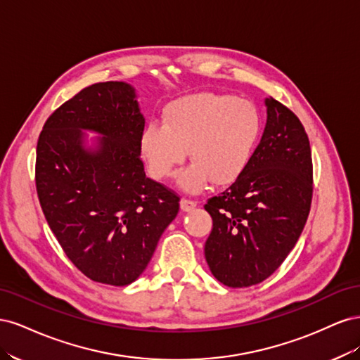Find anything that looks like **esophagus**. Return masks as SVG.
I'll return each mask as SVG.
<instances>
[{
	"label": "esophagus",
	"mask_w": 360,
	"mask_h": 360,
	"mask_svg": "<svg viewBox=\"0 0 360 360\" xmlns=\"http://www.w3.org/2000/svg\"><path fill=\"white\" fill-rule=\"evenodd\" d=\"M197 205H198L197 202L191 201V200H181V201H180V207H181L183 212H192Z\"/></svg>",
	"instance_id": "obj_1"
}]
</instances>
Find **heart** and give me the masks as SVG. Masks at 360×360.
Returning <instances> with one entry per match:
<instances>
[{"instance_id":"obj_1","label":"heart","mask_w":360,"mask_h":360,"mask_svg":"<svg viewBox=\"0 0 360 360\" xmlns=\"http://www.w3.org/2000/svg\"><path fill=\"white\" fill-rule=\"evenodd\" d=\"M261 132L257 106L233 94L195 93L167 105L163 123L151 122L141 134L139 150L150 176L165 180L188 158L193 162L180 179L184 192L231 184L248 169Z\"/></svg>"}]
</instances>
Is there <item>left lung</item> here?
I'll list each match as a JSON object with an SVG mask.
<instances>
[{
    "mask_svg": "<svg viewBox=\"0 0 360 360\" xmlns=\"http://www.w3.org/2000/svg\"><path fill=\"white\" fill-rule=\"evenodd\" d=\"M263 136L248 169L204 209L213 219L204 255L231 288L259 284L282 264L307 224L312 160L307 132L287 106L266 97Z\"/></svg>",
    "mask_w": 360,
    "mask_h": 360,
    "instance_id": "8db88e82",
    "label": "left lung"
}]
</instances>
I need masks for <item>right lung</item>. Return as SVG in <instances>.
Wrapping results in <instances>:
<instances>
[{
    "mask_svg": "<svg viewBox=\"0 0 360 360\" xmlns=\"http://www.w3.org/2000/svg\"><path fill=\"white\" fill-rule=\"evenodd\" d=\"M144 126L134 86L110 81L63 103L39 136L41 210L72 263L101 284L123 287L143 275L179 213L177 195L146 176Z\"/></svg>",
    "mask_w": 360,
    "mask_h": 360,
    "instance_id": "obj_1",
    "label": "right lung"
}]
</instances>
